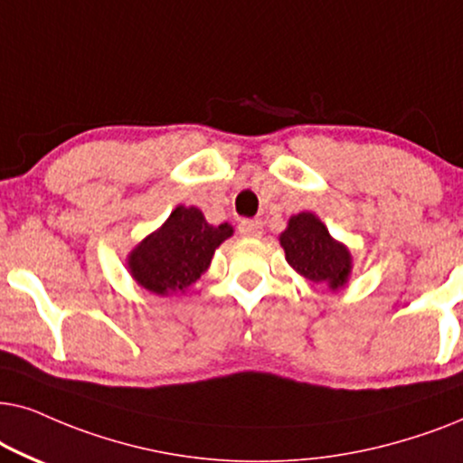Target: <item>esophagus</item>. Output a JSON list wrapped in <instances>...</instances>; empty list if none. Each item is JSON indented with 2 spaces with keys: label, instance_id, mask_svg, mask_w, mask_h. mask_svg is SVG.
Masks as SVG:
<instances>
[{
  "label": "esophagus",
  "instance_id": "obj_1",
  "mask_svg": "<svg viewBox=\"0 0 463 463\" xmlns=\"http://www.w3.org/2000/svg\"><path fill=\"white\" fill-rule=\"evenodd\" d=\"M239 232L243 237H260L262 235V222L260 220H243L239 224Z\"/></svg>",
  "mask_w": 463,
  "mask_h": 463
}]
</instances>
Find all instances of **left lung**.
<instances>
[{"mask_svg":"<svg viewBox=\"0 0 463 463\" xmlns=\"http://www.w3.org/2000/svg\"><path fill=\"white\" fill-rule=\"evenodd\" d=\"M286 260L296 273L332 292L349 281L354 258L345 243L330 235L328 226L311 212H300L288 220L279 235Z\"/></svg>","mask_w":463,"mask_h":463,"instance_id":"obj_1","label":"left lung"}]
</instances>
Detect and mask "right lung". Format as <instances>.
Segmentation results:
<instances>
[{"label": "right lung", "instance_id": "add662e5", "mask_svg": "<svg viewBox=\"0 0 463 463\" xmlns=\"http://www.w3.org/2000/svg\"><path fill=\"white\" fill-rule=\"evenodd\" d=\"M228 222L209 224L199 207L177 205L163 226L135 245L127 269L137 286L156 296L184 294L207 273L215 250L232 237Z\"/></svg>", "mask_w": 463, "mask_h": 463}]
</instances>
